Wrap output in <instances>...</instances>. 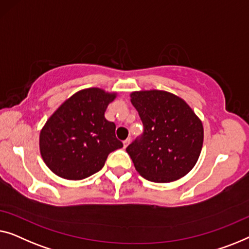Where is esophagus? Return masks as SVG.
Masks as SVG:
<instances>
[{
	"label": "esophagus",
	"instance_id": "esophagus-1",
	"mask_svg": "<svg viewBox=\"0 0 249 249\" xmlns=\"http://www.w3.org/2000/svg\"><path fill=\"white\" fill-rule=\"evenodd\" d=\"M129 143H131V139H126V140H124V141H123V144H124V148H126V146H127L128 144H129Z\"/></svg>",
	"mask_w": 249,
	"mask_h": 249
}]
</instances>
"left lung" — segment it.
<instances>
[{"mask_svg":"<svg viewBox=\"0 0 249 249\" xmlns=\"http://www.w3.org/2000/svg\"><path fill=\"white\" fill-rule=\"evenodd\" d=\"M144 126L126 152L138 173L153 183H171L193 169L203 146L202 122L186 101L163 90L131 93Z\"/></svg>","mask_w":249,"mask_h":249,"instance_id":"1","label":"left lung"}]
</instances>
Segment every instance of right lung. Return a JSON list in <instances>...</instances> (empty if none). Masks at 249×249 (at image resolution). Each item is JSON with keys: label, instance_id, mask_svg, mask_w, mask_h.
<instances>
[{"label": "right lung", "instance_id": "1", "mask_svg": "<svg viewBox=\"0 0 249 249\" xmlns=\"http://www.w3.org/2000/svg\"><path fill=\"white\" fill-rule=\"evenodd\" d=\"M117 92L100 88L80 90L48 118L39 135L46 166L58 177L81 180L104 167L108 155L123 146L113 122L105 118Z\"/></svg>", "mask_w": 249, "mask_h": 249}]
</instances>
